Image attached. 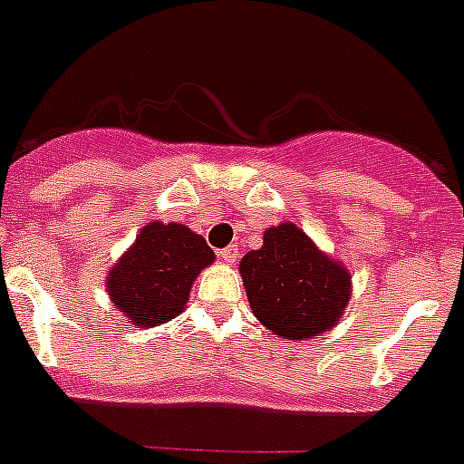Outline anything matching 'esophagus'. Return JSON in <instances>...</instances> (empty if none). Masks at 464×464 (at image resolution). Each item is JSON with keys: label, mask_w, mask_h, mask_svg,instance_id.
Masks as SVG:
<instances>
[{"label": "esophagus", "mask_w": 464, "mask_h": 464, "mask_svg": "<svg viewBox=\"0 0 464 464\" xmlns=\"http://www.w3.org/2000/svg\"><path fill=\"white\" fill-rule=\"evenodd\" d=\"M219 258H222L224 263H228V266H233V263L237 261V246L233 245V246H227V249H222V252H219Z\"/></svg>", "instance_id": "esophagus-1"}]
</instances>
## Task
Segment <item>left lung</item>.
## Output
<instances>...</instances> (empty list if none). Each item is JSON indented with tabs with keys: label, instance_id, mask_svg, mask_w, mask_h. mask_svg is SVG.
Wrapping results in <instances>:
<instances>
[{
	"label": "left lung",
	"instance_id": "obj_1",
	"mask_svg": "<svg viewBox=\"0 0 464 464\" xmlns=\"http://www.w3.org/2000/svg\"><path fill=\"white\" fill-rule=\"evenodd\" d=\"M240 276L258 323L288 341L330 332L353 295L348 267L293 222L263 233L261 249L242 256Z\"/></svg>",
	"mask_w": 464,
	"mask_h": 464
}]
</instances>
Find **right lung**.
Segmentation results:
<instances>
[{"mask_svg": "<svg viewBox=\"0 0 464 464\" xmlns=\"http://www.w3.org/2000/svg\"><path fill=\"white\" fill-rule=\"evenodd\" d=\"M215 252L198 233L176 222H149L105 279L111 306L134 327H160L180 315Z\"/></svg>", "mask_w": 464, "mask_h": 464, "instance_id": "add662e5", "label": "right lung"}]
</instances>
